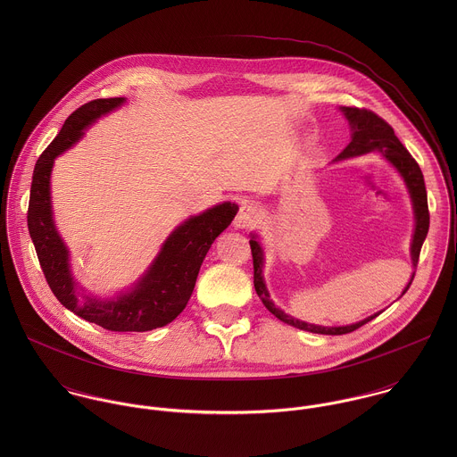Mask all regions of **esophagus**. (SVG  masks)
<instances>
[{
    "label": "esophagus",
    "mask_w": 457,
    "mask_h": 457,
    "mask_svg": "<svg viewBox=\"0 0 457 457\" xmlns=\"http://www.w3.org/2000/svg\"><path fill=\"white\" fill-rule=\"evenodd\" d=\"M257 221H259L257 207L252 202H245L239 207V211H237V214L234 218V227H237V228H252Z\"/></svg>",
    "instance_id": "1"
}]
</instances>
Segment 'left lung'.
Instances as JSON below:
<instances>
[{"label": "left lung", "instance_id": "obj_1", "mask_svg": "<svg viewBox=\"0 0 457 457\" xmlns=\"http://www.w3.org/2000/svg\"><path fill=\"white\" fill-rule=\"evenodd\" d=\"M341 111L345 112L346 120L350 121L352 142L343 149V153L337 156V160L366 154V153H371V151H380V153H384V156L391 162L392 165L399 170V174L403 176V179H404V183H406V187L410 190V195H411V200H413V211H415V234H413V243H411V261H413V265L417 267L422 243H424V239L428 236V230H429L428 194H426V185H424L422 170H420L419 163L415 162V158L408 153V149L395 137L391 125L386 120H382L378 114H375L373 111H368V109H359V107H343ZM250 246H252V257H253V285H255L257 295L261 297L263 306L276 319H279L281 322L297 327V328H303V330L317 332V334L337 336V334L353 332L355 328L371 322L377 317V315H371L366 320L357 322L353 326L322 327L306 324L303 320H297V319L287 315L285 312L276 308L274 303L269 299V292H267L263 278H262V261L263 259H262L261 245L252 237ZM411 281H413V276H411ZM411 281L408 283L404 292L410 288Z\"/></svg>", "mask_w": 457, "mask_h": 457}]
</instances>
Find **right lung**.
Listing matches in <instances>:
<instances>
[{
  "label": "right lung",
  "instance_id": "add662e5",
  "mask_svg": "<svg viewBox=\"0 0 457 457\" xmlns=\"http://www.w3.org/2000/svg\"><path fill=\"white\" fill-rule=\"evenodd\" d=\"M125 98H98L66 118L63 129L37 160L28 205V228L44 276L58 301L77 317L114 332H144L170 324L188 304L200 265L212 241L230 225L237 205L225 202L178 227L162 253L130 294L116 301L79 299L70 274L68 252L51 211L49 176L54 158L75 144L84 129Z\"/></svg>",
  "mask_w": 457,
  "mask_h": 457
}]
</instances>
